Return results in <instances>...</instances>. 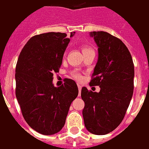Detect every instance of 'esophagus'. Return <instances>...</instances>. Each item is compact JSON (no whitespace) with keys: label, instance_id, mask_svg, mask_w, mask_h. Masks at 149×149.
I'll return each mask as SVG.
<instances>
[{"label":"esophagus","instance_id":"obj_1","mask_svg":"<svg viewBox=\"0 0 149 149\" xmlns=\"http://www.w3.org/2000/svg\"><path fill=\"white\" fill-rule=\"evenodd\" d=\"M78 92H79V96L81 95V88H82V85L80 84H78Z\"/></svg>","mask_w":149,"mask_h":149}]
</instances>
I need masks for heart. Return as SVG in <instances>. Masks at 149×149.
<instances>
[{"mask_svg":"<svg viewBox=\"0 0 149 149\" xmlns=\"http://www.w3.org/2000/svg\"><path fill=\"white\" fill-rule=\"evenodd\" d=\"M81 49H82V52H83V54H84V53H87V52H94V50L92 49V48H91L90 46H88V45H81ZM71 76H72L74 78H75V79H77V80H78V81L82 80V78H83L80 74L77 73V72H72V73H71Z\"/></svg>","mask_w":149,"mask_h":149,"instance_id":"1","label":"heart"}]
</instances>
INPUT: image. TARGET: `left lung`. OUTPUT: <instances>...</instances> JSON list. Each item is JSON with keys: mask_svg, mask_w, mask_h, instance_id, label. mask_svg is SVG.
<instances>
[{"mask_svg": "<svg viewBox=\"0 0 149 149\" xmlns=\"http://www.w3.org/2000/svg\"><path fill=\"white\" fill-rule=\"evenodd\" d=\"M98 47V59L90 85L99 92L81 89L82 111L87 130L97 135L112 132L122 122L134 90L135 69L128 47L108 32L90 33Z\"/></svg>", "mask_w": 149, "mask_h": 149, "instance_id": "obj_1", "label": "left lung"}]
</instances>
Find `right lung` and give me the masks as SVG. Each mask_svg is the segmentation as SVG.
<instances>
[{"label":"right lung","instance_id":"1","mask_svg":"<svg viewBox=\"0 0 149 149\" xmlns=\"http://www.w3.org/2000/svg\"><path fill=\"white\" fill-rule=\"evenodd\" d=\"M69 42L65 33L35 35L24 46L17 62V99L26 122L42 135L61 130L71 102L78 95L77 84L71 79H66L60 87L52 83Z\"/></svg>","mask_w":149,"mask_h":149}]
</instances>
